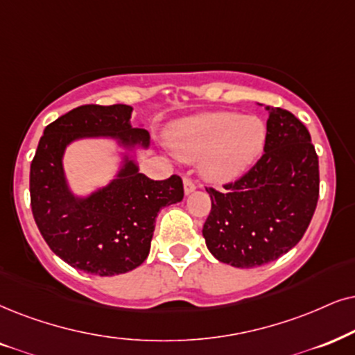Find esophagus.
<instances>
[{
	"mask_svg": "<svg viewBox=\"0 0 355 355\" xmlns=\"http://www.w3.org/2000/svg\"><path fill=\"white\" fill-rule=\"evenodd\" d=\"M183 190H185V195H190V193H193L196 190V185L195 182L191 180V178H183Z\"/></svg>",
	"mask_w": 355,
	"mask_h": 355,
	"instance_id": "34e87169",
	"label": "esophagus"
}]
</instances>
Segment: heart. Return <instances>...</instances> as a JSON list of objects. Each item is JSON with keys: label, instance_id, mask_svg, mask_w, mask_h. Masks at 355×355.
Masks as SVG:
<instances>
[{"label": "heart", "instance_id": "heart-1", "mask_svg": "<svg viewBox=\"0 0 355 355\" xmlns=\"http://www.w3.org/2000/svg\"><path fill=\"white\" fill-rule=\"evenodd\" d=\"M267 128L255 116L231 111L201 113L178 121L168 139L175 154L188 162L203 160V173L214 183L239 178L263 150Z\"/></svg>", "mask_w": 355, "mask_h": 355}]
</instances>
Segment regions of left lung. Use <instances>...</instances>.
Returning <instances> with one entry per match:
<instances>
[{"instance_id": "left-lung-1", "label": "left lung", "mask_w": 355, "mask_h": 355, "mask_svg": "<svg viewBox=\"0 0 355 355\" xmlns=\"http://www.w3.org/2000/svg\"><path fill=\"white\" fill-rule=\"evenodd\" d=\"M268 111L263 155L224 191L209 188L206 248L219 262L260 267L293 249L308 230L320 195V168L308 129L290 111Z\"/></svg>"}]
</instances>
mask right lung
<instances>
[{
    "instance_id": "obj_1",
    "label": "right lung",
    "mask_w": 355,
    "mask_h": 355,
    "mask_svg": "<svg viewBox=\"0 0 355 355\" xmlns=\"http://www.w3.org/2000/svg\"><path fill=\"white\" fill-rule=\"evenodd\" d=\"M131 114L128 105L75 107L44 129L31 164V208L40 234L64 262L93 275L113 277L141 266L159 211L183 200L180 177L155 182L139 172L137 150L149 149L150 136L142 125L132 128ZM83 138L113 140L120 165L105 187L78 196L63 157Z\"/></svg>"
}]
</instances>
